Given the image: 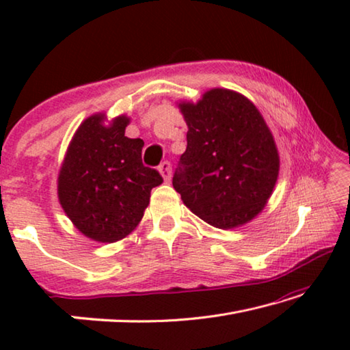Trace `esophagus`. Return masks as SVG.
<instances>
[{
	"label": "esophagus",
	"instance_id": "1",
	"mask_svg": "<svg viewBox=\"0 0 350 350\" xmlns=\"http://www.w3.org/2000/svg\"><path fill=\"white\" fill-rule=\"evenodd\" d=\"M159 173H161V176L163 177L165 182H170V179H171V165H170V162H162L161 165H159Z\"/></svg>",
	"mask_w": 350,
	"mask_h": 350
}]
</instances>
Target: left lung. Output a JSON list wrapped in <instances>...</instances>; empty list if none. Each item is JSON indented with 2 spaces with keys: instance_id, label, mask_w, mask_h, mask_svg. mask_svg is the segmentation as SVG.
Masks as SVG:
<instances>
[{
  "instance_id": "1",
  "label": "left lung",
  "mask_w": 350,
  "mask_h": 350,
  "mask_svg": "<svg viewBox=\"0 0 350 350\" xmlns=\"http://www.w3.org/2000/svg\"><path fill=\"white\" fill-rule=\"evenodd\" d=\"M187 122V150L173 187L194 215L216 228L256 217L280 176V152L262 114L242 94L213 88L196 103H177Z\"/></svg>"
}]
</instances>
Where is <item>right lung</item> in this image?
<instances>
[{
    "label": "right lung",
    "mask_w": 350,
    "mask_h": 350,
    "mask_svg": "<svg viewBox=\"0 0 350 350\" xmlns=\"http://www.w3.org/2000/svg\"><path fill=\"white\" fill-rule=\"evenodd\" d=\"M128 116L108 122L97 112L81 122L64 154L57 180L58 202L86 238L122 241L140 224L151 189L163 182L142 163L144 140L129 139Z\"/></svg>",
    "instance_id": "1"
}]
</instances>
